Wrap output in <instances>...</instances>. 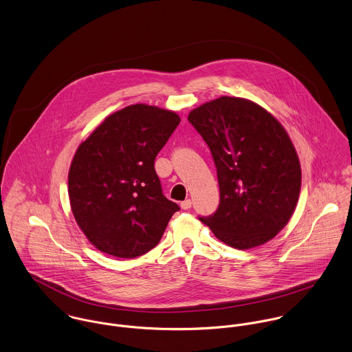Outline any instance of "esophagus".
I'll return each mask as SVG.
<instances>
[{"instance_id":"obj_1","label":"esophagus","mask_w":352,"mask_h":352,"mask_svg":"<svg viewBox=\"0 0 352 352\" xmlns=\"http://www.w3.org/2000/svg\"><path fill=\"white\" fill-rule=\"evenodd\" d=\"M190 207H192V200H190V199H188V200H185V201L181 203V208H182V210H189Z\"/></svg>"}]
</instances>
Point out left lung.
Here are the masks:
<instances>
[{
	"mask_svg": "<svg viewBox=\"0 0 352 352\" xmlns=\"http://www.w3.org/2000/svg\"><path fill=\"white\" fill-rule=\"evenodd\" d=\"M211 149L220 204L200 220L226 245L246 250L271 241L295 211L302 171L280 122L260 104L220 96L188 116Z\"/></svg>",
	"mask_w": 352,
	"mask_h": 352,
	"instance_id": "1",
	"label": "left lung"
}]
</instances>
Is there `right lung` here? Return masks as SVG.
Returning a JSON list of instances; mask_svg holds the SVG:
<instances>
[{"label": "right lung", "mask_w": 352, "mask_h": 352, "mask_svg": "<svg viewBox=\"0 0 352 352\" xmlns=\"http://www.w3.org/2000/svg\"><path fill=\"white\" fill-rule=\"evenodd\" d=\"M177 113L144 103L109 117L82 141L68 174L71 210L100 252L135 258L153 249L179 207L162 193L153 163Z\"/></svg>", "instance_id": "add662e5"}]
</instances>
